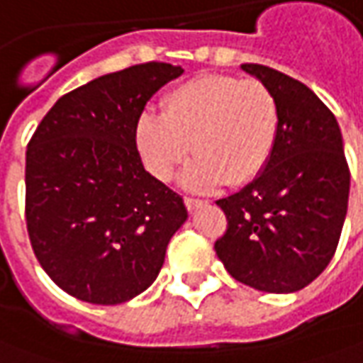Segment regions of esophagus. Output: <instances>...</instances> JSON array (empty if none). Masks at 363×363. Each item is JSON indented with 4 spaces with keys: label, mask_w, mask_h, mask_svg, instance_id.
Segmentation results:
<instances>
[{
    "label": "esophagus",
    "mask_w": 363,
    "mask_h": 363,
    "mask_svg": "<svg viewBox=\"0 0 363 363\" xmlns=\"http://www.w3.org/2000/svg\"><path fill=\"white\" fill-rule=\"evenodd\" d=\"M184 203H186V207L189 209V211H194V209H197V207H201L206 201H201V199H196V197H184Z\"/></svg>",
    "instance_id": "1"
}]
</instances>
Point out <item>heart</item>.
<instances>
[{"label": "heart", "mask_w": 363, "mask_h": 363, "mask_svg": "<svg viewBox=\"0 0 363 363\" xmlns=\"http://www.w3.org/2000/svg\"><path fill=\"white\" fill-rule=\"evenodd\" d=\"M279 124L277 99L262 82L201 74L167 92L162 114L140 116L136 148L160 182H169L194 154L196 162L184 176L187 187H241L264 172Z\"/></svg>", "instance_id": "b5f03b06"}]
</instances>
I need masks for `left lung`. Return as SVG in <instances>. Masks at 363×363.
<instances>
[{"label": "left lung", "instance_id": "obj_1", "mask_svg": "<svg viewBox=\"0 0 363 363\" xmlns=\"http://www.w3.org/2000/svg\"><path fill=\"white\" fill-rule=\"evenodd\" d=\"M277 99L281 124L261 176L219 199L227 217L215 253L235 281L262 292L311 284L336 253L346 219L350 167L338 122L301 81L245 62Z\"/></svg>", "mask_w": 363, "mask_h": 363}]
</instances>
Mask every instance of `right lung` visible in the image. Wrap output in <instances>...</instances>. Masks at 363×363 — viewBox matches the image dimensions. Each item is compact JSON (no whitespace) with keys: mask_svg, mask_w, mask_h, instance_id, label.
Returning <instances> with one entry per match:
<instances>
[{"mask_svg":"<svg viewBox=\"0 0 363 363\" xmlns=\"http://www.w3.org/2000/svg\"><path fill=\"white\" fill-rule=\"evenodd\" d=\"M182 67L144 62L62 94L27 144L25 223L51 281L79 301L122 304L156 281L184 199L144 169L136 124Z\"/></svg>","mask_w":363,"mask_h":363,"instance_id":"obj_1","label":"right lung"}]
</instances>
